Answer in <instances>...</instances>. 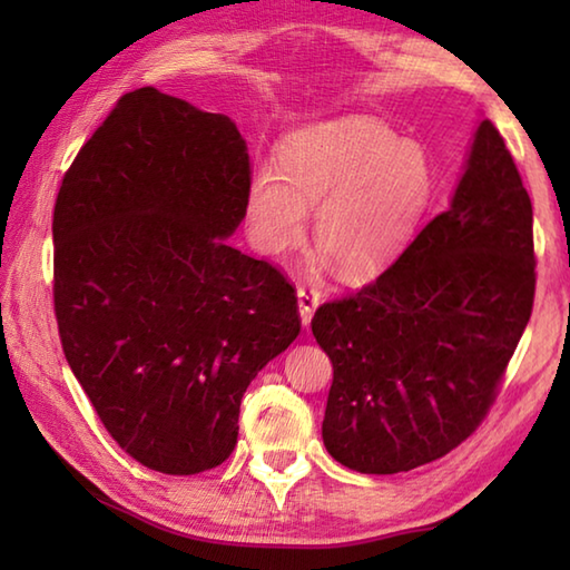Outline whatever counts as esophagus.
Segmentation results:
<instances>
[{"label":"esophagus","instance_id":"34e87169","mask_svg":"<svg viewBox=\"0 0 570 570\" xmlns=\"http://www.w3.org/2000/svg\"><path fill=\"white\" fill-rule=\"evenodd\" d=\"M296 296H298V314H302V324L308 326L312 324L316 306H320V292H314L312 286H298Z\"/></svg>","mask_w":570,"mask_h":570}]
</instances>
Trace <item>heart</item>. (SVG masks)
<instances>
[{"mask_svg": "<svg viewBox=\"0 0 570 570\" xmlns=\"http://www.w3.org/2000/svg\"><path fill=\"white\" fill-rule=\"evenodd\" d=\"M435 190V168L420 142L390 125L350 115L294 130L278 168L262 166L248 183V224L256 246L282 254L306 230L344 276L387 268L417 234Z\"/></svg>", "mask_w": 570, "mask_h": 570, "instance_id": "heart-1", "label": "heart"}]
</instances>
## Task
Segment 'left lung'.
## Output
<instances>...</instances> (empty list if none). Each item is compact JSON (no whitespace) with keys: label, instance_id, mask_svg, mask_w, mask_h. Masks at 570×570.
Here are the masks:
<instances>
[{"label":"left lung","instance_id":"1","mask_svg":"<svg viewBox=\"0 0 570 570\" xmlns=\"http://www.w3.org/2000/svg\"><path fill=\"white\" fill-rule=\"evenodd\" d=\"M533 206L495 125L480 120L450 208L387 272L316 308L334 380L322 438L366 475L448 455L475 432L533 312Z\"/></svg>","mask_w":570,"mask_h":570}]
</instances>
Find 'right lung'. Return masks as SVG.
Returning <instances> with one entry per match:
<instances>
[{"mask_svg":"<svg viewBox=\"0 0 570 570\" xmlns=\"http://www.w3.org/2000/svg\"><path fill=\"white\" fill-rule=\"evenodd\" d=\"M228 115L122 95L57 193L55 314L77 382L140 465L196 475L236 448L250 380L292 344L294 286L228 246L248 206Z\"/></svg>","mask_w":570,"mask_h":570,"instance_id":"right-lung-1","label":"right lung"}]
</instances>
